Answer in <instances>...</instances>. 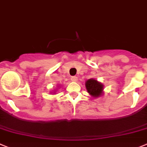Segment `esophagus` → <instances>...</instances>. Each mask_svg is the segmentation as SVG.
I'll return each mask as SVG.
<instances>
[{"label": "esophagus", "instance_id": "esophagus-1", "mask_svg": "<svg viewBox=\"0 0 147 147\" xmlns=\"http://www.w3.org/2000/svg\"><path fill=\"white\" fill-rule=\"evenodd\" d=\"M71 80H72V81H77V80H78V78H77L76 76H72V78H71Z\"/></svg>", "mask_w": 147, "mask_h": 147}]
</instances>
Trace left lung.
<instances>
[{
	"instance_id": "1",
	"label": "left lung",
	"mask_w": 147,
	"mask_h": 147,
	"mask_svg": "<svg viewBox=\"0 0 147 147\" xmlns=\"http://www.w3.org/2000/svg\"><path fill=\"white\" fill-rule=\"evenodd\" d=\"M86 87L88 93L94 97L100 96L103 90V85L94 79H89L87 80Z\"/></svg>"
}]
</instances>
